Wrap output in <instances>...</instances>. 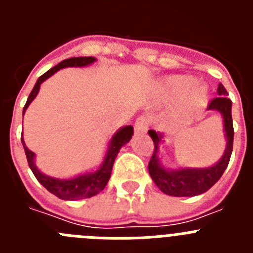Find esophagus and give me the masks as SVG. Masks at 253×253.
I'll use <instances>...</instances> for the list:
<instances>
[{
    "label": "esophagus",
    "instance_id": "esophagus-1",
    "mask_svg": "<svg viewBox=\"0 0 253 253\" xmlns=\"http://www.w3.org/2000/svg\"><path fill=\"white\" fill-rule=\"evenodd\" d=\"M148 124L149 123L146 118H139L137 120V123H135V125H134V131H135V134L146 133L148 130Z\"/></svg>",
    "mask_w": 253,
    "mask_h": 253
}]
</instances>
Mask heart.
I'll use <instances>...</instances> for the list:
<instances>
[{
	"instance_id": "heart-1",
	"label": "heart",
	"mask_w": 253,
	"mask_h": 253,
	"mask_svg": "<svg viewBox=\"0 0 253 253\" xmlns=\"http://www.w3.org/2000/svg\"><path fill=\"white\" fill-rule=\"evenodd\" d=\"M158 96L163 101H175L184 96L190 109H199L208 101V90L203 84H195V80L187 76H169L158 84Z\"/></svg>"
}]
</instances>
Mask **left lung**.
I'll list each match as a JSON object with an SVG mask.
<instances>
[{
    "label": "left lung",
    "instance_id": "8db88e82",
    "mask_svg": "<svg viewBox=\"0 0 253 253\" xmlns=\"http://www.w3.org/2000/svg\"><path fill=\"white\" fill-rule=\"evenodd\" d=\"M216 96L208 106V110L218 111L223 118V133L225 138V149L218 162L209 167H178L167 169L162 163L160 147L165 143V133L149 130V137L154 143V152L148 165V171L158 189L169 196L187 198L202 195L222 177L227 169L233 151V120H232V101L222 84H218Z\"/></svg>",
    "mask_w": 253,
    "mask_h": 253
}]
</instances>
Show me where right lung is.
I'll use <instances>...</instances> for the list:
<instances>
[{
	"label": "right lung",
	"mask_w": 253,
	"mask_h": 253,
	"mask_svg": "<svg viewBox=\"0 0 253 253\" xmlns=\"http://www.w3.org/2000/svg\"><path fill=\"white\" fill-rule=\"evenodd\" d=\"M96 60L97 59L95 57L68 58V59L62 60L57 66H54L53 68L46 71L43 76H40L38 78L34 88L31 90L30 95L28 97V101H26L25 106H24V110H22V116L25 114L29 105L37 97L38 92L40 90V84H43L45 80L51 77L59 69L68 68V67H87L95 63ZM131 135H133V126L131 125H125L123 128L118 129L114 133L113 137L110 138L109 143H107V148L106 152H105L104 161L101 162V165L96 169H91V171L84 172V173H80V175L73 176L71 178H55L43 173V172L38 169L37 165H35V153L31 152L26 147L25 140H24L22 135L21 143L22 147H24V151H25L29 167L33 171L37 180L48 190L49 193H51L53 195L57 196V198L62 199V200H80V199H86L97 195L100 191L104 190V187L107 184V181L110 178L116 156L119 153L120 148L123 146H125L131 139Z\"/></svg>",
	"instance_id": "1"
}]
</instances>
